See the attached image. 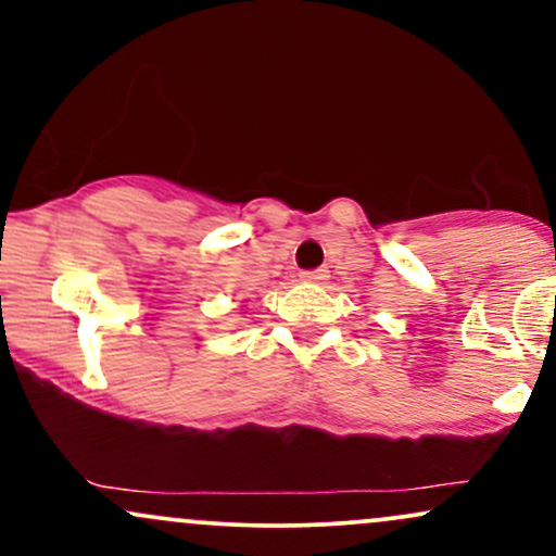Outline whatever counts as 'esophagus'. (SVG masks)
<instances>
[{"label": "esophagus", "instance_id": "obj_1", "mask_svg": "<svg viewBox=\"0 0 556 556\" xmlns=\"http://www.w3.org/2000/svg\"><path fill=\"white\" fill-rule=\"evenodd\" d=\"M300 279L308 285H321L324 279H329V271L327 269H314V271H303L300 274Z\"/></svg>", "mask_w": 556, "mask_h": 556}]
</instances>
